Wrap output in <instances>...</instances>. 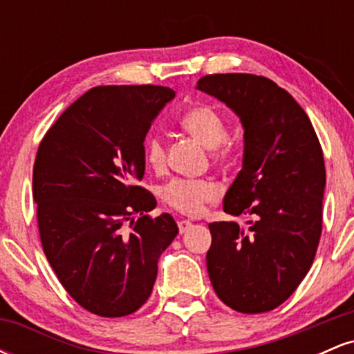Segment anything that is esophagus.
Masks as SVG:
<instances>
[{
	"label": "esophagus",
	"mask_w": 354,
	"mask_h": 354,
	"mask_svg": "<svg viewBox=\"0 0 354 354\" xmlns=\"http://www.w3.org/2000/svg\"><path fill=\"white\" fill-rule=\"evenodd\" d=\"M191 226H193V223L188 221V219H180V221H178V228H180L181 234L186 233V231H188Z\"/></svg>",
	"instance_id": "1"
}]
</instances>
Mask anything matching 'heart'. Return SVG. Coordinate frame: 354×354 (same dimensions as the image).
I'll list each match as a JSON object with an SVG mask.
<instances>
[{"instance_id": "1", "label": "heart", "mask_w": 354, "mask_h": 354, "mask_svg": "<svg viewBox=\"0 0 354 354\" xmlns=\"http://www.w3.org/2000/svg\"><path fill=\"white\" fill-rule=\"evenodd\" d=\"M180 126L185 133L211 149L214 163H226L233 158L234 146L226 138V121L216 108L198 104L181 116ZM146 163L160 171L166 165V145L160 135H149L145 141ZM219 189L208 180H174L166 186L163 198L169 208L188 216H198L208 203L218 200Z\"/></svg>"}]
</instances>
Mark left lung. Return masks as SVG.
Returning <instances> with one entry per match:
<instances>
[{
    "label": "left lung",
    "instance_id": "left-lung-1",
    "mask_svg": "<svg viewBox=\"0 0 354 354\" xmlns=\"http://www.w3.org/2000/svg\"><path fill=\"white\" fill-rule=\"evenodd\" d=\"M198 89L226 103L245 126L243 168L226 213L251 214L250 228L211 223L208 274L231 310L256 315L295 293L323 230V149L310 118L286 89L250 73L206 75Z\"/></svg>",
    "mask_w": 354,
    "mask_h": 354
}]
</instances>
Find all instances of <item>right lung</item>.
Instances as JSON below:
<instances>
[{"mask_svg":"<svg viewBox=\"0 0 354 354\" xmlns=\"http://www.w3.org/2000/svg\"><path fill=\"white\" fill-rule=\"evenodd\" d=\"M173 98L171 88L154 84L91 88L38 146L33 200L43 251L68 295L93 315L140 310L178 234L171 214L149 216L156 200L136 185L146 133Z\"/></svg>","mask_w":354,"mask_h":354,"instance_id":"right-lung-1","label":"right lung"}]
</instances>
